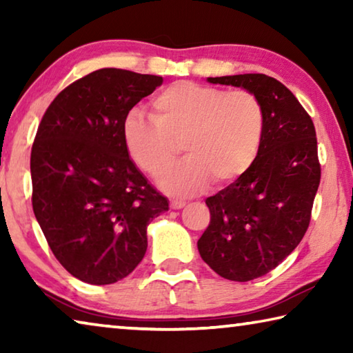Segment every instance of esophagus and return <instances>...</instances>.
Listing matches in <instances>:
<instances>
[{"mask_svg":"<svg viewBox=\"0 0 353 353\" xmlns=\"http://www.w3.org/2000/svg\"><path fill=\"white\" fill-rule=\"evenodd\" d=\"M171 208L172 210H179V208H183L185 207V202L182 201H171Z\"/></svg>","mask_w":353,"mask_h":353,"instance_id":"34e87169","label":"esophagus"}]
</instances>
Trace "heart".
I'll return each instance as SVG.
<instances>
[{
  "instance_id": "obj_1",
  "label": "heart",
  "mask_w": 353,
  "mask_h": 353,
  "mask_svg": "<svg viewBox=\"0 0 353 353\" xmlns=\"http://www.w3.org/2000/svg\"><path fill=\"white\" fill-rule=\"evenodd\" d=\"M151 121L130 115L123 135L129 157L152 179L175 163L181 144L188 160L162 187L171 194H193L212 182L223 188L254 165L266 129L265 107L249 90H230L179 81L149 104Z\"/></svg>"
}]
</instances>
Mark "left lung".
<instances>
[{"label":"left lung","instance_id":"obj_1","mask_svg":"<svg viewBox=\"0 0 353 353\" xmlns=\"http://www.w3.org/2000/svg\"><path fill=\"white\" fill-rule=\"evenodd\" d=\"M259 97L266 115L250 170L205 199L210 224L198 249L221 277L249 282L277 268L305 235L321 182L312 117L282 82L260 73L208 77Z\"/></svg>","mask_w":353,"mask_h":353}]
</instances>
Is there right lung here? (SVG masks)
I'll return each instance as SVG.
<instances>
[{"mask_svg": "<svg viewBox=\"0 0 353 353\" xmlns=\"http://www.w3.org/2000/svg\"><path fill=\"white\" fill-rule=\"evenodd\" d=\"M163 77L103 68L48 107L31 151L32 208L57 261L92 285L128 277L148 249L146 227L168 201L124 145L128 113Z\"/></svg>", "mask_w": 353, "mask_h": 353, "instance_id": "add662e5", "label": "right lung"}]
</instances>
